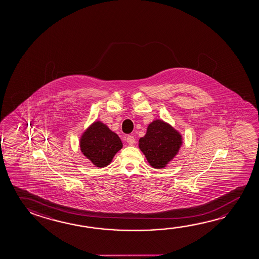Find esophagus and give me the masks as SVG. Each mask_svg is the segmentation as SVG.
<instances>
[{"label":"esophagus","instance_id":"34e87169","mask_svg":"<svg viewBox=\"0 0 259 259\" xmlns=\"http://www.w3.org/2000/svg\"><path fill=\"white\" fill-rule=\"evenodd\" d=\"M126 142L129 145H133V144L136 143V138L133 136H128L126 137Z\"/></svg>","mask_w":259,"mask_h":259}]
</instances>
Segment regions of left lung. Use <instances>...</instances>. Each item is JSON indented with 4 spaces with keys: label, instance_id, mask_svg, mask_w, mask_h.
<instances>
[{
    "label": "left lung",
    "instance_id": "1",
    "mask_svg": "<svg viewBox=\"0 0 259 259\" xmlns=\"http://www.w3.org/2000/svg\"><path fill=\"white\" fill-rule=\"evenodd\" d=\"M182 136L170 124L155 120L149 124L146 135L140 138L139 148L155 169L164 168L178 153Z\"/></svg>",
    "mask_w": 259,
    "mask_h": 259
}]
</instances>
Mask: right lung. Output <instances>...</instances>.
Returning <instances> with one entry per match:
<instances>
[{"instance_id": "add662e5", "label": "right lung", "mask_w": 259, "mask_h": 259, "mask_svg": "<svg viewBox=\"0 0 259 259\" xmlns=\"http://www.w3.org/2000/svg\"><path fill=\"white\" fill-rule=\"evenodd\" d=\"M122 147L119 136L101 122L90 125L80 139L81 152L100 168L108 165Z\"/></svg>"}]
</instances>
